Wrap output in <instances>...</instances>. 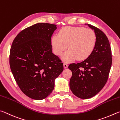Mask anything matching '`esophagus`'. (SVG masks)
<instances>
[{
    "label": "esophagus",
    "mask_w": 120,
    "mask_h": 120,
    "mask_svg": "<svg viewBox=\"0 0 120 120\" xmlns=\"http://www.w3.org/2000/svg\"><path fill=\"white\" fill-rule=\"evenodd\" d=\"M63 65H64V68H68V65L66 63H64Z\"/></svg>",
    "instance_id": "esophagus-1"
}]
</instances>
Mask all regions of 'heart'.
<instances>
[{"label":"heart","instance_id":"heart-1","mask_svg":"<svg viewBox=\"0 0 120 120\" xmlns=\"http://www.w3.org/2000/svg\"><path fill=\"white\" fill-rule=\"evenodd\" d=\"M95 34L91 29L83 27L68 26L62 28L58 35L52 38V44L55 54L60 56L67 48L69 50L62 57L66 62L76 60L86 59L95 47Z\"/></svg>","mask_w":120,"mask_h":120}]
</instances>
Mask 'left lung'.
<instances>
[{
    "label": "left lung",
    "mask_w": 120,
    "mask_h": 120,
    "mask_svg": "<svg viewBox=\"0 0 120 120\" xmlns=\"http://www.w3.org/2000/svg\"><path fill=\"white\" fill-rule=\"evenodd\" d=\"M85 25L94 30L95 47L85 60L68 66L72 72L71 90L82 99L91 98L103 89L108 81L112 61L110 44L105 34L95 27Z\"/></svg>",
    "instance_id": "8db88e82"
}]
</instances>
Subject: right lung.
I'll return each instance as SVG.
<instances>
[{"label": "right lung", "instance_id": "add662e5", "mask_svg": "<svg viewBox=\"0 0 120 120\" xmlns=\"http://www.w3.org/2000/svg\"><path fill=\"white\" fill-rule=\"evenodd\" d=\"M56 25L38 23L17 35L10 50L12 75L25 95L43 100L54 89L55 80L63 71L61 60L52 53L51 37Z\"/></svg>", "mask_w": 120, "mask_h": 120}]
</instances>
